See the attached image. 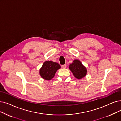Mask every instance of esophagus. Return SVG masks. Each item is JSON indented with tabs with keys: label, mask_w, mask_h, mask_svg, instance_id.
Wrapping results in <instances>:
<instances>
[{
	"label": "esophagus",
	"mask_w": 121,
	"mask_h": 121,
	"mask_svg": "<svg viewBox=\"0 0 121 121\" xmlns=\"http://www.w3.org/2000/svg\"><path fill=\"white\" fill-rule=\"evenodd\" d=\"M62 67L63 68H66V67H67V65H66V64H64V65H63L62 66Z\"/></svg>",
	"instance_id": "1"
}]
</instances>
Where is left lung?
I'll use <instances>...</instances> for the list:
<instances>
[{
    "label": "left lung",
    "instance_id": "1",
    "mask_svg": "<svg viewBox=\"0 0 121 121\" xmlns=\"http://www.w3.org/2000/svg\"><path fill=\"white\" fill-rule=\"evenodd\" d=\"M69 69L73 75L78 79H81L85 77L87 73L86 69L78 60H75L69 66Z\"/></svg>",
    "mask_w": 121,
    "mask_h": 121
}]
</instances>
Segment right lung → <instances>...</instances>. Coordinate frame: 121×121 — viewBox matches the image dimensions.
Wrapping results in <instances>:
<instances>
[{
	"label": "right lung",
	"instance_id": "add662e5",
	"mask_svg": "<svg viewBox=\"0 0 121 121\" xmlns=\"http://www.w3.org/2000/svg\"><path fill=\"white\" fill-rule=\"evenodd\" d=\"M60 68V65L57 63L49 61H45L40 69V75L44 80H50L55 76L56 71Z\"/></svg>",
	"mask_w": 121,
	"mask_h": 121
}]
</instances>
